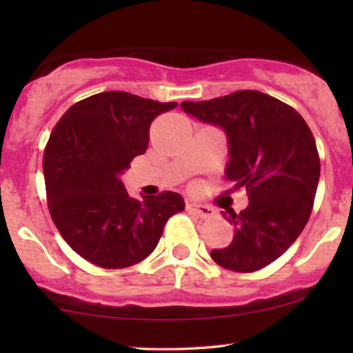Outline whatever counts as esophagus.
Instances as JSON below:
<instances>
[{
    "label": "esophagus",
    "instance_id": "esophagus-1",
    "mask_svg": "<svg viewBox=\"0 0 353 353\" xmlns=\"http://www.w3.org/2000/svg\"><path fill=\"white\" fill-rule=\"evenodd\" d=\"M187 210L194 213V214H198L199 218H213L214 214H216V210H214L213 207L202 205V204H193V202H191V204H187Z\"/></svg>",
    "mask_w": 353,
    "mask_h": 353
}]
</instances>
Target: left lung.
<instances>
[{
  "label": "left lung",
  "instance_id": "1",
  "mask_svg": "<svg viewBox=\"0 0 353 353\" xmlns=\"http://www.w3.org/2000/svg\"><path fill=\"white\" fill-rule=\"evenodd\" d=\"M181 107L224 129L230 155L225 179L249 198L240 213L223 212L235 236L230 246L213 249L212 259L235 272L259 271L285 254L312 214L321 172L312 130L291 105L256 90L183 101Z\"/></svg>",
  "mask_w": 353,
  "mask_h": 353
}]
</instances>
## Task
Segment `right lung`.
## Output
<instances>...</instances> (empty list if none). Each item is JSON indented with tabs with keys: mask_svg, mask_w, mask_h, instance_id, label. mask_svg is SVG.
<instances>
[{
	"mask_svg": "<svg viewBox=\"0 0 353 353\" xmlns=\"http://www.w3.org/2000/svg\"><path fill=\"white\" fill-rule=\"evenodd\" d=\"M177 103L128 92L79 101L52 129L43 154L48 210L68 246L105 270L151 255L168 219L185 208L181 194L130 198L119 176L145 154L149 126Z\"/></svg>",
	"mask_w": 353,
	"mask_h": 353,
	"instance_id": "1",
	"label": "right lung"
}]
</instances>
